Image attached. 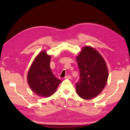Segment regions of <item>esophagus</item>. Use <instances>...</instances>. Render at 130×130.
<instances>
[{
    "mask_svg": "<svg viewBox=\"0 0 130 130\" xmlns=\"http://www.w3.org/2000/svg\"><path fill=\"white\" fill-rule=\"evenodd\" d=\"M65 79H71V76L70 75H66L65 77Z\"/></svg>",
    "mask_w": 130,
    "mask_h": 130,
    "instance_id": "1",
    "label": "esophagus"
}]
</instances>
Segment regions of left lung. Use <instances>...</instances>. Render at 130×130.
I'll return each mask as SVG.
<instances>
[{"instance_id":"1","label":"left lung","mask_w":130,"mask_h":130,"mask_svg":"<svg viewBox=\"0 0 130 130\" xmlns=\"http://www.w3.org/2000/svg\"><path fill=\"white\" fill-rule=\"evenodd\" d=\"M80 79L76 83L78 95L84 99H91L100 94L106 85L108 71L101 55L90 46L83 48L76 57Z\"/></svg>"}]
</instances>
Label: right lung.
<instances>
[{"label": "right lung", "mask_w": 130, "mask_h": 130, "mask_svg": "<svg viewBox=\"0 0 130 130\" xmlns=\"http://www.w3.org/2000/svg\"><path fill=\"white\" fill-rule=\"evenodd\" d=\"M51 56L42 51L32 62L27 75V81L32 90L42 97H48L56 92L61 83L52 73L50 63Z\"/></svg>", "instance_id": "1"}]
</instances>
